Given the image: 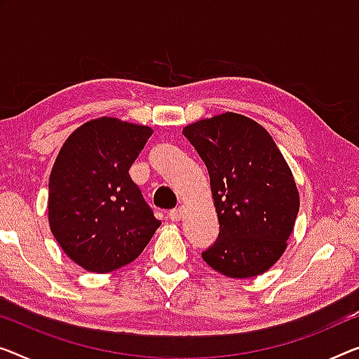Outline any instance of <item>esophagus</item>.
<instances>
[{
  "mask_svg": "<svg viewBox=\"0 0 359 359\" xmlns=\"http://www.w3.org/2000/svg\"><path fill=\"white\" fill-rule=\"evenodd\" d=\"M182 214H184V210H182V208H175V210H172L168 214V217L170 219V221L177 222L182 219Z\"/></svg>",
  "mask_w": 359,
  "mask_h": 359,
  "instance_id": "esophagus-1",
  "label": "esophagus"
}]
</instances>
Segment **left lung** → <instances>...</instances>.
<instances>
[{
    "label": "left lung",
    "mask_w": 359,
    "mask_h": 359,
    "mask_svg": "<svg viewBox=\"0 0 359 359\" xmlns=\"http://www.w3.org/2000/svg\"><path fill=\"white\" fill-rule=\"evenodd\" d=\"M182 133L206 164L219 221L203 259L235 279L263 274L285 251L299 210L295 180L276 142L235 112L198 121Z\"/></svg>",
    "instance_id": "obj_1"
}]
</instances>
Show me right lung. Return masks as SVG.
Returning a JSON list of instances; mask_svg holds the SVG:
<instances>
[{"instance_id":"obj_1","label":"right lung","mask_w":359,"mask_h":359,"mask_svg":"<svg viewBox=\"0 0 359 359\" xmlns=\"http://www.w3.org/2000/svg\"><path fill=\"white\" fill-rule=\"evenodd\" d=\"M151 133L100 117L80 126L57 154L48 221L64 253L83 269L103 274L132 263L161 224L128 175Z\"/></svg>"}]
</instances>
